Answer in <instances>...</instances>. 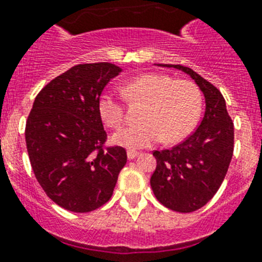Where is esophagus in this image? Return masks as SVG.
<instances>
[{"label":"esophagus","instance_id":"obj_1","mask_svg":"<svg viewBox=\"0 0 262 262\" xmlns=\"http://www.w3.org/2000/svg\"><path fill=\"white\" fill-rule=\"evenodd\" d=\"M138 154H139V152H138V151H135V150L127 151V157H128V159H134L135 157H138Z\"/></svg>","mask_w":262,"mask_h":262}]
</instances>
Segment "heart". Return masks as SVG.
<instances>
[{
  "label": "heart",
  "instance_id": "b5f03b06",
  "mask_svg": "<svg viewBox=\"0 0 262 262\" xmlns=\"http://www.w3.org/2000/svg\"><path fill=\"white\" fill-rule=\"evenodd\" d=\"M123 96L129 103L143 104L138 124L119 129L114 143L129 150L144 148L163 140L175 143L189 135L200 120L204 97L200 87L187 79L175 80L163 73H146L127 81ZM103 122L118 128L126 120L124 101L114 94H103L99 100Z\"/></svg>",
  "mask_w": 262,
  "mask_h": 262
}]
</instances>
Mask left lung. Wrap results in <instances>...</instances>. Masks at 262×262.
I'll list each match as a JSON object with an SVG mask.
<instances>
[{
  "label": "left lung",
  "mask_w": 262,
  "mask_h": 262,
  "mask_svg": "<svg viewBox=\"0 0 262 262\" xmlns=\"http://www.w3.org/2000/svg\"><path fill=\"white\" fill-rule=\"evenodd\" d=\"M163 67L190 75L205 95L204 118L194 133L172 148L152 151L157 167L150 183L157 200L170 210L191 213L205 206L224 182L234 148V124L215 85L187 67Z\"/></svg>",
  "instance_id": "8db88e82"
}]
</instances>
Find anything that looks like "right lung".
<instances>
[{
	"label": "right lung",
	"instance_id": "right-lung-1",
	"mask_svg": "<svg viewBox=\"0 0 262 262\" xmlns=\"http://www.w3.org/2000/svg\"><path fill=\"white\" fill-rule=\"evenodd\" d=\"M122 69L111 62L79 64L51 80L34 99L25 127L28 155L45 194L73 213L107 204L126 150L105 146L99 100Z\"/></svg>",
	"mask_w": 262,
	"mask_h": 262
}]
</instances>
